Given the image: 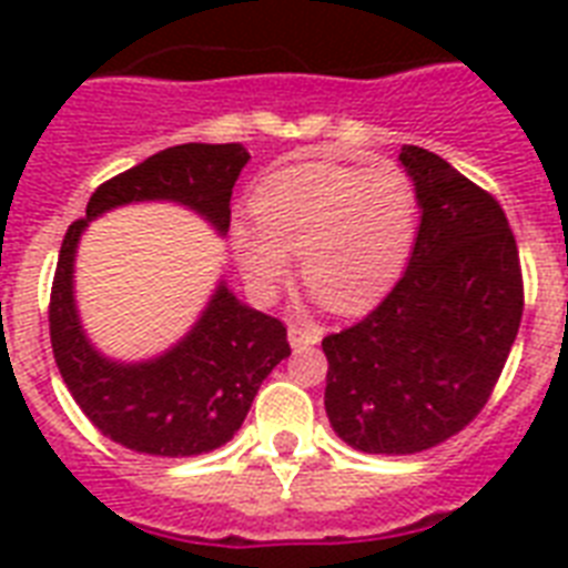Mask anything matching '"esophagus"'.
<instances>
[{
	"label": "esophagus",
	"mask_w": 568,
	"mask_h": 568,
	"mask_svg": "<svg viewBox=\"0 0 568 568\" xmlns=\"http://www.w3.org/2000/svg\"><path fill=\"white\" fill-rule=\"evenodd\" d=\"M288 342H292L294 351H301V347H310V345H318L321 329L303 327V324H288Z\"/></svg>",
	"instance_id": "esophagus-1"
}]
</instances>
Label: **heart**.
<instances>
[{
  "label": "heart",
  "mask_w": 568,
  "mask_h": 568,
  "mask_svg": "<svg viewBox=\"0 0 568 568\" xmlns=\"http://www.w3.org/2000/svg\"><path fill=\"white\" fill-rule=\"evenodd\" d=\"M258 230L239 226L250 285L274 294L297 256L303 285L333 312H359L392 288L418 226V196L397 168L310 162L276 173L253 200Z\"/></svg>",
  "instance_id": "heart-1"
}]
</instances>
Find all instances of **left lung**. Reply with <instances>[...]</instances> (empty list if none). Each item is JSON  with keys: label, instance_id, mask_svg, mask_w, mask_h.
Listing matches in <instances>:
<instances>
[{"label": "left lung", "instance_id": "left-lung-1", "mask_svg": "<svg viewBox=\"0 0 568 568\" xmlns=\"http://www.w3.org/2000/svg\"><path fill=\"white\" fill-rule=\"evenodd\" d=\"M422 223L395 288L363 321L324 336V406L365 454H418L477 418L525 310L516 235L501 203L445 159L404 146Z\"/></svg>", "mask_w": 568, "mask_h": 568}]
</instances>
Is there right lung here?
<instances>
[{
	"mask_svg": "<svg viewBox=\"0 0 568 568\" xmlns=\"http://www.w3.org/2000/svg\"><path fill=\"white\" fill-rule=\"evenodd\" d=\"M241 144H180L111 176L70 223L49 294V338L70 395L102 436L150 457H196L239 433L258 386L292 354L285 324L241 306L226 285L180 345L153 363L120 365L88 345L73 303V256L91 217L138 200H176L230 230V196L247 164Z\"/></svg>",
	"mask_w": 568,
	"mask_h": 568,
	"instance_id": "add662e5",
	"label": "right lung"
}]
</instances>
